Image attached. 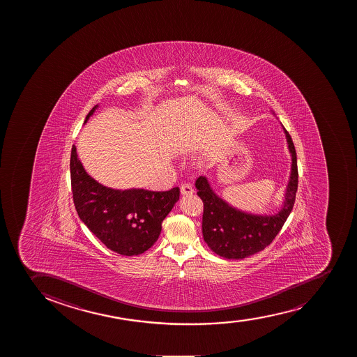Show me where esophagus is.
Wrapping results in <instances>:
<instances>
[{
  "label": "esophagus",
  "instance_id": "obj_1",
  "mask_svg": "<svg viewBox=\"0 0 357 357\" xmlns=\"http://www.w3.org/2000/svg\"><path fill=\"white\" fill-rule=\"evenodd\" d=\"M181 195H190L195 192L193 188H192L191 184H188V183H185V184H181Z\"/></svg>",
  "mask_w": 357,
  "mask_h": 357
}]
</instances>
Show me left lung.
Listing matches in <instances>:
<instances>
[{"label": "left lung", "mask_w": 357, "mask_h": 357, "mask_svg": "<svg viewBox=\"0 0 357 357\" xmlns=\"http://www.w3.org/2000/svg\"><path fill=\"white\" fill-rule=\"evenodd\" d=\"M284 130L292 155V167L284 206L275 215H254L241 212L213 192L206 176H199L195 181V188L198 190L197 195L204 202V240L221 257L242 259L264 250L275 240L289 213L292 212L298 190L296 152L292 138L285 128Z\"/></svg>", "instance_id": "left-lung-1"}]
</instances>
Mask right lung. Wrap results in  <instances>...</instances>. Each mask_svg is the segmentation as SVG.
I'll use <instances>...</instances> for the list:
<instances>
[{"instance_id": "right-lung-1", "label": "right lung", "mask_w": 357, "mask_h": 357, "mask_svg": "<svg viewBox=\"0 0 357 357\" xmlns=\"http://www.w3.org/2000/svg\"><path fill=\"white\" fill-rule=\"evenodd\" d=\"M98 106L93 107L85 123ZM71 186L79 218L108 249L137 256L158 240L162 220L179 200V188L165 192L113 190L94 181L72 146Z\"/></svg>"}]
</instances>
